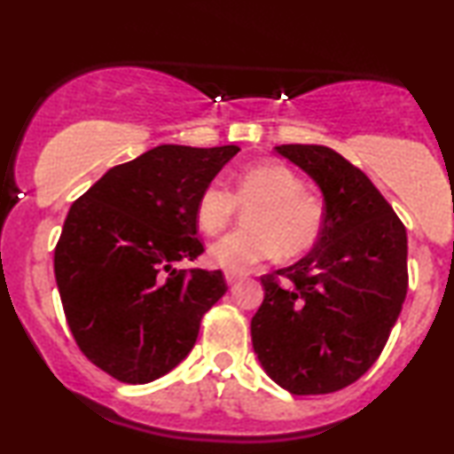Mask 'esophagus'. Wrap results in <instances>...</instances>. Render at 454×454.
I'll return each mask as SVG.
<instances>
[{"label": "esophagus", "instance_id": "esophagus-1", "mask_svg": "<svg viewBox=\"0 0 454 454\" xmlns=\"http://www.w3.org/2000/svg\"><path fill=\"white\" fill-rule=\"evenodd\" d=\"M241 278V275H238V272H225V281L227 285H235Z\"/></svg>", "mask_w": 454, "mask_h": 454}]
</instances>
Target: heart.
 <instances>
[{
  "mask_svg": "<svg viewBox=\"0 0 454 454\" xmlns=\"http://www.w3.org/2000/svg\"><path fill=\"white\" fill-rule=\"evenodd\" d=\"M238 207L250 208L247 229H238L208 246L207 260L215 269L246 272L264 260L300 256L320 239L325 204L308 192L294 169L278 160L247 167L233 182V194L221 182H210L196 202L202 231L216 233L233 219Z\"/></svg>",
  "mask_w": 454,
  "mask_h": 454,
  "instance_id": "obj_1",
  "label": "heart"
}]
</instances>
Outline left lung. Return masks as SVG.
Returning <instances> with one entry per match:
<instances>
[{
	"instance_id": "1",
	"label": "left lung",
	"mask_w": 454,
	"mask_h": 454,
	"mask_svg": "<svg viewBox=\"0 0 454 454\" xmlns=\"http://www.w3.org/2000/svg\"><path fill=\"white\" fill-rule=\"evenodd\" d=\"M325 196L312 252L264 275L252 318L258 362L294 395H328L372 368L407 295V231L362 169L320 145L275 146Z\"/></svg>"
}]
</instances>
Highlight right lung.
Masks as SVG:
<instances>
[{"label":"right lung","mask_w":454,"mask_h":454,"mask_svg":"<svg viewBox=\"0 0 454 454\" xmlns=\"http://www.w3.org/2000/svg\"><path fill=\"white\" fill-rule=\"evenodd\" d=\"M239 148L160 145L109 169L72 204L55 281L76 345L128 384L171 372L225 295L221 270L176 269L204 252L196 202Z\"/></svg>","instance_id":"1"}]
</instances>
